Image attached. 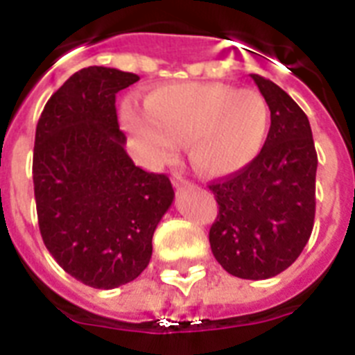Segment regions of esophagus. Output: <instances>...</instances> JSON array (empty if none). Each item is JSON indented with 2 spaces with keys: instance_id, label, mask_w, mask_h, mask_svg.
Listing matches in <instances>:
<instances>
[{
  "instance_id": "1",
  "label": "esophagus",
  "mask_w": 355,
  "mask_h": 355,
  "mask_svg": "<svg viewBox=\"0 0 355 355\" xmlns=\"http://www.w3.org/2000/svg\"><path fill=\"white\" fill-rule=\"evenodd\" d=\"M172 183L175 184V187H183V184H187L188 181L184 180L183 175L181 174H178V172H174V174H172Z\"/></svg>"
}]
</instances>
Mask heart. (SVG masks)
Listing matches in <instances>:
<instances>
[{"mask_svg":"<svg viewBox=\"0 0 355 355\" xmlns=\"http://www.w3.org/2000/svg\"><path fill=\"white\" fill-rule=\"evenodd\" d=\"M268 106L252 89L216 83L168 85L150 92L146 106L122 105V121L140 155L162 163L187 142L188 158L206 175H227L247 167L268 131Z\"/></svg>","mask_w":355,"mask_h":355,"instance_id":"1","label":"heart"}]
</instances>
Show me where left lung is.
<instances>
[{"label":"left lung","instance_id":"left-lung-1","mask_svg":"<svg viewBox=\"0 0 355 355\" xmlns=\"http://www.w3.org/2000/svg\"><path fill=\"white\" fill-rule=\"evenodd\" d=\"M270 108V130L252 162L213 181L218 213L209 245L225 272L268 279L299 258L315 224V142L307 115L274 81L250 74Z\"/></svg>","mask_w":355,"mask_h":355}]
</instances>
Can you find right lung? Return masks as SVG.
Masks as SVG:
<instances>
[{
	"label": "right lung",
	"mask_w": 355,
	"mask_h": 355,
	"mask_svg": "<svg viewBox=\"0 0 355 355\" xmlns=\"http://www.w3.org/2000/svg\"><path fill=\"white\" fill-rule=\"evenodd\" d=\"M133 72L85 67L42 110L33 188L44 245L87 286L112 290L150 261L153 234L174 200L171 180L137 167L119 130L115 94Z\"/></svg>",
	"instance_id": "right-lung-1"
}]
</instances>
